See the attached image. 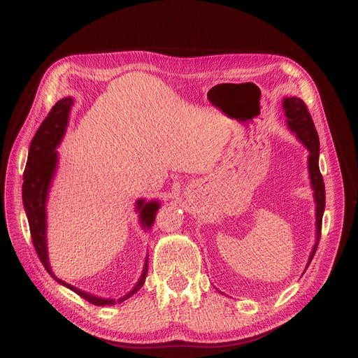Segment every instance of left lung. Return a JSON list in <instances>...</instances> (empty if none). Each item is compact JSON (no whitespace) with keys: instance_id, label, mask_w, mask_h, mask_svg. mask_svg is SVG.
<instances>
[{"instance_id":"obj_1","label":"left lung","mask_w":358,"mask_h":358,"mask_svg":"<svg viewBox=\"0 0 358 358\" xmlns=\"http://www.w3.org/2000/svg\"><path fill=\"white\" fill-rule=\"evenodd\" d=\"M283 110H285L290 130L294 131L299 141L303 142V145L309 150L308 166H309V177H310V184H312L315 203H316V243L309 257V262H308L309 266L316 252L319 238H321L322 216L325 210V184H324L322 174L319 171V136L315 129L310 113L308 110V106L305 104L303 100H300L297 97L285 99Z\"/></svg>"}]
</instances>
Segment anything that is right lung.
Returning <instances> with one entry per match:
<instances>
[{
    "mask_svg": "<svg viewBox=\"0 0 358 358\" xmlns=\"http://www.w3.org/2000/svg\"><path fill=\"white\" fill-rule=\"evenodd\" d=\"M73 100L71 97H65L56 103L49 111L48 117L42 122L41 127L37 129L34 138L31 139L29 158L26 164V169L23 174V204L29 220V228L34 250L37 257L42 261L46 271L61 283L62 286L71 289L72 292L85 299L87 302L96 306H111L123 302V300L134 296L145 283L148 274V258L143 266V273L136 283L126 296L115 300V299H103L96 297L90 293H85L77 287H73L64 280L55 277L48 259V247H46V199L50 187V181L53 178L56 164H58V152L55 148L58 146L64 138L65 129L68 124V117L71 106ZM136 208L141 212V223L145 228H150L155 220V213L159 209L158 201H145L143 199L136 201Z\"/></svg>",
    "mask_w": 358,
    "mask_h": 358,
    "instance_id": "obj_1",
    "label": "right lung"
}]
</instances>
